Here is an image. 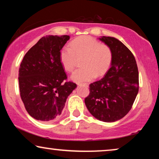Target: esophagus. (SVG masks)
<instances>
[{
    "instance_id": "34e87169",
    "label": "esophagus",
    "mask_w": 159,
    "mask_h": 159,
    "mask_svg": "<svg viewBox=\"0 0 159 159\" xmlns=\"http://www.w3.org/2000/svg\"><path fill=\"white\" fill-rule=\"evenodd\" d=\"M77 84H78V85H82V86H84V87H88V84H87V83H78Z\"/></svg>"
}]
</instances>
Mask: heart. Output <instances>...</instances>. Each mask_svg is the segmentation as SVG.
Masks as SVG:
<instances>
[{"label":"heart","instance_id":"heart-1","mask_svg":"<svg viewBox=\"0 0 159 159\" xmlns=\"http://www.w3.org/2000/svg\"><path fill=\"white\" fill-rule=\"evenodd\" d=\"M60 61L67 71L75 68L77 59L82 58L81 66L71 76L76 82L90 81L95 77L103 75L109 68L112 53L108 45L90 36H82L70 43V48L65 46L60 51Z\"/></svg>","mask_w":159,"mask_h":159}]
</instances>
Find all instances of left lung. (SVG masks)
<instances>
[{
  "instance_id": "8db88e82",
  "label": "left lung",
  "mask_w": 159,
  "mask_h": 159,
  "mask_svg": "<svg viewBox=\"0 0 159 159\" xmlns=\"http://www.w3.org/2000/svg\"><path fill=\"white\" fill-rule=\"evenodd\" d=\"M99 40L111 49V64L103 78L90 84L84 103L95 118L114 122L132 108L139 90L138 69L133 54L121 41L106 36Z\"/></svg>"
}]
</instances>
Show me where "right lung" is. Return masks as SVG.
I'll list each match as a JSON object with an SVG mask.
<instances>
[{
  "label": "right lung",
  "mask_w": 159,
  "mask_h": 159,
  "mask_svg": "<svg viewBox=\"0 0 159 159\" xmlns=\"http://www.w3.org/2000/svg\"><path fill=\"white\" fill-rule=\"evenodd\" d=\"M69 35L40 38L24 56L19 70L21 98L30 116L37 120L58 118L67 98L77 88L67 79L60 61V51Z\"/></svg>",
  "instance_id": "add662e5"
}]
</instances>
